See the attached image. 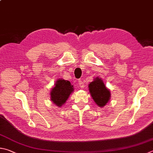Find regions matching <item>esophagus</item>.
<instances>
[{"label":"esophagus","mask_w":153,"mask_h":153,"mask_svg":"<svg viewBox=\"0 0 153 153\" xmlns=\"http://www.w3.org/2000/svg\"><path fill=\"white\" fill-rule=\"evenodd\" d=\"M78 85H79L80 88H84V82H82V79H79L78 81Z\"/></svg>","instance_id":"esophagus-1"}]
</instances>
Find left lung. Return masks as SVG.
Wrapping results in <instances>:
<instances>
[{"mask_svg": "<svg viewBox=\"0 0 153 153\" xmlns=\"http://www.w3.org/2000/svg\"><path fill=\"white\" fill-rule=\"evenodd\" d=\"M89 89L91 96L94 102L100 107H102L108 103L110 99V92L105 88V84L100 78L97 77L89 84Z\"/></svg>", "mask_w": 153, "mask_h": 153, "instance_id": "8db88e82", "label": "left lung"}]
</instances>
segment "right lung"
Returning <instances> with one entry per match:
<instances>
[{"label": "right lung", "instance_id": "add662e5", "mask_svg": "<svg viewBox=\"0 0 153 153\" xmlns=\"http://www.w3.org/2000/svg\"><path fill=\"white\" fill-rule=\"evenodd\" d=\"M73 90V85H71L69 81L58 79L55 87L51 91L52 102L57 106H61L66 102Z\"/></svg>", "mask_w": 153, "mask_h": 153}]
</instances>
